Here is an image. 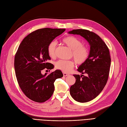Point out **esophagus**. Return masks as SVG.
<instances>
[{"label": "esophagus", "instance_id": "34e87169", "mask_svg": "<svg viewBox=\"0 0 127 127\" xmlns=\"http://www.w3.org/2000/svg\"><path fill=\"white\" fill-rule=\"evenodd\" d=\"M63 75H64V77H66V76H69V74H68V73H65V72H64V73H63Z\"/></svg>", "mask_w": 127, "mask_h": 127}]
</instances>
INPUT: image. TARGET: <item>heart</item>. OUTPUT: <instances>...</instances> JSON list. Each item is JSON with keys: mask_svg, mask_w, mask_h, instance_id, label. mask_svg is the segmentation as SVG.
<instances>
[{"mask_svg": "<svg viewBox=\"0 0 127 127\" xmlns=\"http://www.w3.org/2000/svg\"><path fill=\"white\" fill-rule=\"evenodd\" d=\"M63 42L71 50L70 57H72L78 64H84L89 56V49L88 46L82 45L79 39L72 36H67L63 39ZM57 43L51 42L48 46V53L51 58L56 57ZM75 62L72 60H59L55 63L56 68L64 72H69L75 67Z\"/></svg>", "mask_w": 127, "mask_h": 127, "instance_id": "obj_1", "label": "heart"}]
</instances>
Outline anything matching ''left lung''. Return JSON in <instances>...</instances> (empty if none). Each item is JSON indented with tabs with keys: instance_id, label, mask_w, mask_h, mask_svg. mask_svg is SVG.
Returning <instances> with one entry per match:
<instances>
[{
	"instance_id": "1",
	"label": "left lung",
	"mask_w": 127,
	"mask_h": 127,
	"mask_svg": "<svg viewBox=\"0 0 127 127\" xmlns=\"http://www.w3.org/2000/svg\"><path fill=\"white\" fill-rule=\"evenodd\" d=\"M69 33L79 34L90 46L89 57L78 71L86 74L73 75L76 82L70 88L71 97L76 101L87 102L95 99L106 86L109 75L111 58L106 44L97 34L86 29H75Z\"/></svg>"
}]
</instances>
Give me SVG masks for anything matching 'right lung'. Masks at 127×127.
Instances as JSON below:
<instances>
[{
	"instance_id": "add662e5",
	"label": "right lung",
	"mask_w": 127,
	"mask_h": 127,
	"mask_svg": "<svg viewBox=\"0 0 127 127\" xmlns=\"http://www.w3.org/2000/svg\"><path fill=\"white\" fill-rule=\"evenodd\" d=\"M65 30L48 28L35 30L23 39L15 54L14 66L18 85L26 97L33 101L41 103L48 100L54 92V82L63 77L59 70L44 75L41 71L54 68L53 64L47 63L51 59L48 46Z\"/></svg>"
}]
</instances>
